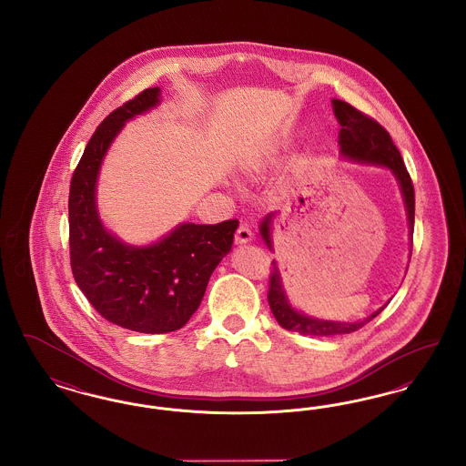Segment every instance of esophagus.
I'll use <instances>...</instances> for the list:
<instances>
[{"label": "esophagus", "instance_id": "1", "mask_svg": "<svg viewBox=\"0 0 466 466\" xmlns=\"http://www.w3.org/2000/svg\"><path fill=\"white\" fill-rule=\"evenodd\" d=\"M251 238H253V234H251L249 227H248V225H243V223H241V225L238 227V230H236V243H249V241H251Z\"/></svg>", "mask_w": 466, "mask_h": 466}]
</instances>
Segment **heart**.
<instances>
[{"label": "heart", "mask_w": 466, "mask_h": 466, "mask_svg": "<svg viewBox=\"0 0 466 466\" xmlns=\"http://www.w3.org/2000/svg\"><path fill=\"white\" fill-rule=\"evenodd\" d=\"M266 166L267 160H257V162L253 164V169H255V171H262Z\"/></svg>", "instance_id": "b5f03b06"}]
</instances>
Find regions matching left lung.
Listing matches in <instances>:
<instances>
[{"label": "left lung", "mask_w": 466, "mask_h": 466, "mask_svg": "<svg viewBox=\"0 0 466 466\" xmlns=\"http://www.w3.org/2000/svg\"><path fill=\"white\" fill-rule=\"evenodd\" d=\"M332 105L337 122L340 124V133H339L340 154L346 158L356 160V162L377 164V166H384V167L391 169V173L399 181L400 190H401L403 202H405V209H407L410 236H412L414 208H416L414 185H412L410 175L403 164V158L400 156L399 148L395 147L391 136L372 116L356 110L355 106H351L350 103L333 99ZM270 218H272V215H267L264 222L260 225V234L268 246V249H272ZM267 300H268V306H270L274 318L278 319V323L283 329L291 330V332H299L300 335H310V337H330V335H340V333L356 332L361 327H365L369 321H372L382 310L380 308L374 314H370L369 318H365L361 321H355V323L325 321V319L309 318L289 306L276 262H272L270 276H268Z\"/></svg>", "instance_id": "8db88e82"}]
</instances>
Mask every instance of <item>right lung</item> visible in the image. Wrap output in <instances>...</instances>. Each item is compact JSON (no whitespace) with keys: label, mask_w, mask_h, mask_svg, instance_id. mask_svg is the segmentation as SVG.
Instances as JSON below:
<instances>
[{"label":"right lung","mask_w":466,"mask_h":466,"mask_svg":"<svg viewBox=\"0 0 466 466\" xmlns=\"http://www.w3.org/2000/svg\"><path fill=\"white\" fill-rule=\"evenodd\" d=\"M158 87L143 90L99 124L73 173L67 200L69 260L78 289L105 319L141 333L175 332L192 318L239 223H181L141 248L103 227L96 208L101 162L124 124L158 105Z\"/></svg>","instance_id":"obj_1"}]
</instances>
